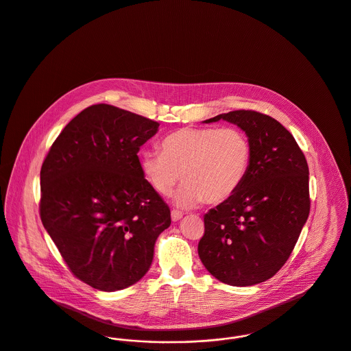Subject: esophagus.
<instances>
[{
    "mask_svg": "<svg viewBox=\"0 0 351 351\" xmlns=\"http://www.w3.org/2000/svg\"><path fill=\"white\" fill-rule=\"evenodd\" d=\"M181 218H182V213H181V211H171V221H173V222H177V221H180Z\"/></svg>",
    "mask_w": 351,
    "mask_h": 351,
    "instance_id": "1",
    "label": "esophagus"
}]
</instances>
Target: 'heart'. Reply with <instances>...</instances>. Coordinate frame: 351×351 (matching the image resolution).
<instances>
[{"label":"heart","mask_w":351,"mask_h":351,"mask_svg":"<svg viewBox=\"0 0 351 351\" xmlns=\"http://www.w3.org/2000/svg\"><path fill=\"white\" fill-rule=\"evenodd\" d=\"M161 150L142 153L141 171L160 195H169L182 180L173 197L181 209L229 199L252 162L250 141L237 128H182L165 137Z\"/></svg>","instance_id":"1"}]
</instances>
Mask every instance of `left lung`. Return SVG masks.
<instances>
[{"instance_id":"1","label":"left lung","mask_w":351,"mask_h":351,"mask_svg":"<svg viewBox=\"0 0 351 351\" xmlns=\"http://www.w3.org/2000/svg\"><path fill=\"white\" fill-rule=\"evenodd\" d=\"M237 125L252 145L245 181L229 199L205 214L198 256L217 280L252 286L271 278L290 257L310 211L308 167L280 122L253 110L204 121Z\"/></svg>"}]
</instances>
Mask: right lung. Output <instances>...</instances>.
Instances as JSON below:
<instances>
[{"label":"right lung","instance_id":"1","mask_svg":"<svg viewBox=\"0 0 351 351\" xmlns=\"http://www.w3.org/2000/svg\"><path fill=\"white\" fill-rule=\"evenodd\" d=\"M158 128L112 105L89 106L64 128L41 167L44 228L71 273L101 291L138 282L171 223L137 156Z\"/></svg>","mask_w":351,"mask_h":351}]
</instances>
